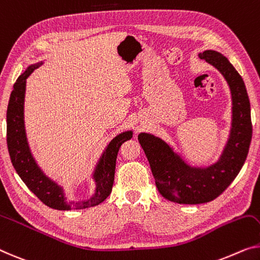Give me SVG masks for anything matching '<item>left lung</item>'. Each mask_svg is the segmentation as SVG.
<instances>
[{
  "label": "left lung",
  "instance_id": "obj_1",
  "mask_svg": "<svg viewBox=\"0 0 260 260\" xmlns=\"http://www.w3.org/2000/svg\"><path fill=\"white\" fill-rule=\"evenodd\" d=\"M200 57L222 73L231 90L232 128L220 160L208 168H191L158 138L146 133L138 138L158 192L174 203L200 204L218 197L242 169L252 139L250 100L241 75L219 52L207 50Z\"/></svg>",
  "mask_w": 260,
  "mask_h": 260
}]
</instances>
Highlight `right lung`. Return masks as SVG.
Listing matches in <instances>:
<instances>
[{
    "mask_svg": "<svg viewBox=\"0 0 260 260\" xmlns=\"http://www.w3.org/2000/svg\"><path fill=\"white\" fill-rule=\"evenodd\" d=\"M40 65L41 64L30 67L24 73H22L14 85V90L11 91L7 110V145L11 164L26 187L48 207L57 209V210L94 207L104 202L112 191L119 148L123 142L132 138V132L120 134L108 143L94 174L96 182L95 195L85 202L68 204L64 200L61 188L44 176L37 167L36 162L31 156L28 142H26L24 120H23L25 79Z\"/></svg>",
    "mask_w": 260,
    "mask_h": 260,
    "instance_id": "add662e5",
    "label": "right lung"
}]
</instances>
